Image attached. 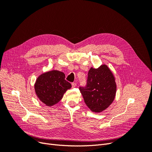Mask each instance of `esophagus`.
Segmentation results:
<instances>
[{"label": "esophagus", "mask_w": 152, "mask_h": 152, "mask_svg": "<svg viewBox=\"0 0 152 152\" xmlns=\"http://www.w3.org/2000/svg\"><path fill=\"white\" fill-rule=\"evenodd\" d=\"M72 87H76V83H75V82H73V83H72Z\"/></svg>", "instance_id": "1"}]
</instances>
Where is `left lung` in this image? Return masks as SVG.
Masks as SVG:
<instances>
[{"mask_svg": "<svg viewBox=\"0 0 152 152\" xmlns=\"http://www.w3.org/2000/svg\"><path fill=\"white\" fill-rule=\"evenodd\" d=\"M79 90L84 102L92 112H101L113 102L117 86L112 72L106 65L91 68L85 87Z\"/></svg>", "mask_w": 152, "mask_h": 152, "instance_id": "1", "label": "left lung"}]
</instances>
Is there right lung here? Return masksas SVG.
Listing matches in <instances>:
<instances>
[{
    "mask_svg": "<svg viewBox=\"0 0 152 152\" xmlns=\"http://www.w3.org/2000/svg\"><path fill=\"white\" fill-rule=\"evenodd\" d=\"M34 87L39 99L50 107L62 99L64 93L71 88L72 85L65 80V73L52 70L41 74L37 79Z\"/></svg>",
    "mask_w": 152,
    "mask_h": 152,
    "instance_id": "add662e5",
    "label": "right lung"
}]
</instances>
